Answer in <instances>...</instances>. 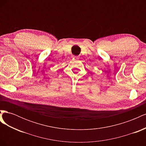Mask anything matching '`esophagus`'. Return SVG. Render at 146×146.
Returning a JSON list of instances; mask_svg holds the SVG:
<instances>
[{
    "label": "esophagus",
    "mask_w": 146,
    "mask_h": 146,
    "mask_svg": "<svg viewBox=\"0 0 146 146\" xmlns=\"http://www.w3.org/2000/svg\"><path fill=\"white\" fill-rule=\"evenodd\" d=\"M72 57H73L74 58H77V59L78 58V56H74V55H73Z\"/></svg>",
    "instance_id": "1"
}]
</instances>
